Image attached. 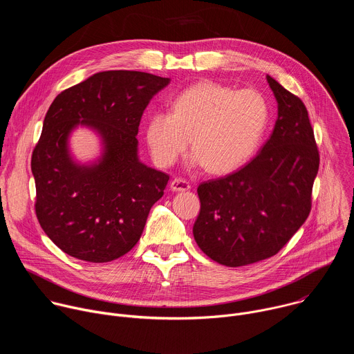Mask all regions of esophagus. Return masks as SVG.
Wrapping results in <instances>:
<instances>
[{
  "label": "esophagus",
  "mask_w": 354,
  "mask_h": 354,
  "mask_svg": "<svg viewBox=\"0 0 354 354\" xmlns=\"http://www.w3.org/2000/svg\"><path fill=\"white\" fill-rule=\"evenodd\" d=\"M171 189L174 192H185V190H189L190 189V183L185 179H180V178H175L172 179L171 182Z\"/></svg>",
  "instance_id": "esophagus-1"
}]
</instances>
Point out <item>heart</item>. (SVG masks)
I'll list each match as a JSON object with an SVG mask.
<instances>
[{
    "instance_id": "heart-1",
    "label": "heart",
    "mask_w": 354,
    "mask_h": 354,
    "mask_svg": "<svg viewBox=\"0 0 354 354\" xmlns=\"http://www.w3.org/2000/svg\"><path fill=\"white\" fill-rule=\"evenodd\" d=\"M268 122L269 104L259 91L200 81L174 97L171 113L148 118L145 140L154 161L171 167L190 138L187 164L221 175L241 168L257 153Z\"/></svg>"
}]
</instances>
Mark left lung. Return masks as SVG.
Masks as SVG:
<instances>
[{"label": "left lung", "mask_w": 354, "mask_h": 354, "mask_svg": "<svg viewBox=\"0 0 354 354\" xmlns=\"http://www.w3.org/2000/svg\"><path fill=\"white\" fill-rule=\"evenodd\" d=\"M266 80L277 100L270 138L245 167L197 187L194 241L228 268L276 255L311 212L319 153L307 108L274 78Z\"/></svg>", "instance_id": "obj_1"}]
</instances>
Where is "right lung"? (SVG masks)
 <instances>
[{
    "mask_svg": "<svg viewBox=\"0 0 354 354\" xmlns=\"http://www.w3.org/2000/svg\"><path fill=\"white\" fill-rule=\"evenodd\" d=\"M169 81L141 71H102L50 105L30 162L35 209L46 235L67 255L105 263L138 242L169 176L138 160L136 136L151 97ZM78 125L103 141V154L92 165H78L69 154L68 138Z\"/></svg>",
    "mask_w": 354,
    "mask_h": 354,
    "instance_id": "add662e5",
    "label": "right lung"
}]
</instances>
